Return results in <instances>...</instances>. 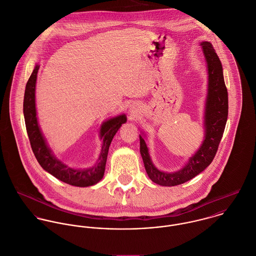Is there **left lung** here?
<instances>
[{"label": "left lung", "instance_id": "8db88e82", "mask_svg": "<svg viewBox=\"0 0 256 256\" xmlns=\"http://www.w3.org/2000/svg\"><path fill=\"white\" fill-rule=\"evenodd\" d=\"M200 46L204 53L208 71V91L204 112V136L200 148L189 158L181 169L175 172H164L156 168L152 160L144 140L146 134L144 132L140 134V154L146 171L150 180L160 186L171 187L183 184L204 171L216 154L226 128L228 98L224 80L222 66L210 42H203Z\"/></svg>", "mask_w": 256, "mask_h": 256}]
</instances>
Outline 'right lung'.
<instances>
[{"mask_svg": "<svg viewBox=\"0 0 256 256\" xmlns=\"http://www.w3.org/2000/svg\"><path fill=\"white\" fill-rule=\"evenodd\" d=\"M40 64L36 63L34 69L26 83L24 98V116L28 136L32 150L40 166L60 181L76 187H88L101 181L104 173L106 162L110 144L122 124L126 122L124 114L104 120L100 128L102 140V150L96 164L89 168H72L54 156L52 148L48 146L44 136L38 116L36 106V85Z\"/></svg>", "mask_w": 256, "mask_h": 256, "instance_id": "1", "label": "right lung"}]
</instances>
